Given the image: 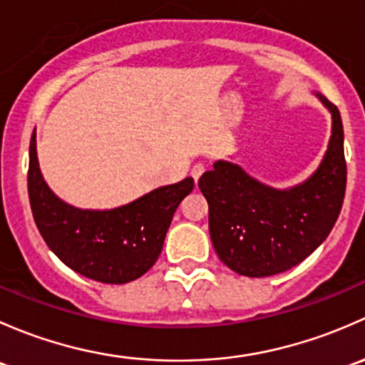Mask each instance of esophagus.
I'll return each instance as SVG.
<instances>
[{
  "label": "esophagus",
  "instance_id": "34e87169",
  "mask_svg": "<svg viewBox=\"0 0 365 365\" xmlns=\"http://www.w3.org/2000/svg\"><path fill=\"white\" fill-rule=\"evenodd\" d=\"M205 172V165L202 163H197L193 165V168H191V178L195 179V182H198V179H200V175Z\"/></svg>",
  "mask_w": 365,
  "mask_h": 365
}]
</instances>
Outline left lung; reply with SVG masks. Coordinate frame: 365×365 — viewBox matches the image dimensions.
I'll use <instances>...</instances> for the list:
<instances>
[{
    "label": "left lung",
    "instance_id": "8db88e82",
    "mask_svg": "<svg viewBox=\"0 0 365 365\" xmlns=\"http://www.w3.org/2000/svg\"><path fill=\"white\" fill-rule=\"evenodd\" d=\"M317 96L332 114V135L320 167L307 181L276 190L221 160L198 181L209 204L214 250L240 276H274L299 265L336 225L346 191L343 123L336 105Z\"/></svg>",
    "mask_w": 365,
    "mask_h": 365
}]
</instances>
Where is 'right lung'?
<instances>
[{"label":"right lung","mask_w":365,"mask_h":365,"mask_svg":"<svg viewBox=\"0 0 365 365\" xmlns=\"http://www.w3.org/2000/svg\"><path fill=\"white\" fill-rule=\"evenodd\" d=\"M193 186V179L186 178L121 207L77 209L43 181L35 133L29 144L28 193L40 234L63 264L100 283H130L155 265L175 209Z\"/></svg>","instance_id":"add662e5"}]
</instances>
